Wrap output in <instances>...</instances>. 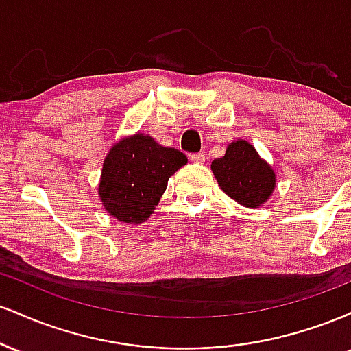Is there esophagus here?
Returning a JSON list of instances; mask_svg holds the SVG:
<instances>
[{
  "label": "esophagus",
  "mask_w": 351,
  "mask_h": 351,
  "mask_svg": "<svg viewBox=\"0 0 351 351\" xmlns=\"http://www.w3.org/2000/svg\"><path fill=\"white\" fill-rule=\"evenodd\" d=\"M189 160H191L193 163H203L204 160H206V155H204V153H191V155H189Z\"/></svg>",
  "instance_id": "obj_1"
}]
</instances>
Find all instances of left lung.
Listing matches in <instances>:
<instances>
[{"mask_svg": "<svg viewBox=\"0 0 351 351\" xmlns=\"http://www.w3.org/2000/svg\"><path fill=\"white\" fill-rule=\"evenodd\" d=\"M221 189L245 208H259L271 198L276 188V173L245 140H236L226 155L211 163Z\"/></svg>", "mask_w": 351, "mask_h": 351, "instance_id": "8db88e82", "label": "left lung"}]
</instances>
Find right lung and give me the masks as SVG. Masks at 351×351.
I'll return each mask as SVG.
<instances>
[{
    "instance_id": "add662e5",
    "label": "right lung",
    "mask_w": 351,
    "mask_h": 351,
    "mask_svg": "<svg viewBox=\"0 0 351 351\" xmlns=\"http://www.w3.org/2000/svg\"><path fill=\"white\" fill-rule=\"evenodd\" d=\"M186 162V155L162 147L150 135L122 138L104 160L99 184L104 208L117 221L142 224L155 211L170 176Z\"/></svg>"
}]
</instances>
